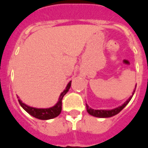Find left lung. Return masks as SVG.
<instances>
[{
  "label": "left lung",
  "instance_id": "1",
  "mask_svg": "<svg viewBox=\"0 0 148 148\" xmlns=\"http://www.w3.org/2000/svg\"><path fill=\"white\" fill-rule=\"evenodd\" d=\"M136 86L135 87V90L133 91V94H132V95L129 97V98L127 100V101L124 102V103L121 105V106H119V107L115 108V109H113V110H93L92 108H90L89 106L86 105V110L87 112H88V114H90L92 116L95 117H97V118H110V117H112L114 115H117L118 113L120 112L124 107H125L128 104V103L130 101V100L133 97V95H134V92L136 91Z\"/></svg>",
  "mask_w": 148,
  "mask_h": 148
}]
</instances>
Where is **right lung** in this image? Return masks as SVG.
Here are the masks:
<instances>
[{"label":"right lung","mask_w":148,"mask_h":148,"mask_svg":"<svg viewBox=\"0 0 148 148\" xmlns=\"http://www.w3.org/2000/svg\"><path fill=\"white\" fill-rule=\"evenodd\" d=\"M71 81H70L68 83L65 89L61 93V95H60V98H59L58 102L56 103L54 106L50 108H46V109H38V108L32 107V106H27V104L24 103L19 99L18 97H17L18 98V102L19 103H20L21 106V107H22L27 112L29 113L30 115H32V116H33L34 118H36V119H40V120H48V119H52L58 116L60 114V112H61L62 101V98H63L64 95H65L67 92H69V88H70L71 87Z\"/></svg>","instance_id":"1"}]
</instances>
